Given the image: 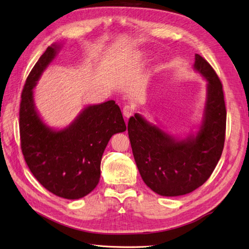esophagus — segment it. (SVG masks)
I'll return each instance as SVG.
<instances>
[{"label":"esophagus","mask_w":249,"mask_h":249,"mask_svg":"<svg viewBox=\"0 0 249 249\" xmlns=\"http://www.w3.org/2000/svg\"><path fill=\"white\" fill-rule=\"evenodd\" d=\"M122 113H123V116L125 118H129L130 116L133 115V108L129 106H125L122 109Z\"/></svg>","instance_id":"obj_1"}]
</instances>
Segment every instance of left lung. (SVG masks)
<instances>
[{"mask_svg": "<svg viewBox=\"0 0 249 249\" xmlns=\"http://www.w3.org/2000/svg\"><path fill=\"white\" fill-rule=\"evenodd\" d=\"M194 70L206 81V100L196 132L171 135L135 113L128 121L133 157L144 183L158 195L189 194L209 178L222 156L227 112L223 85L210 64L195 55Z\"/></svg>", "mask_w": 249, "mask_h": 249, "instance_id": "left-lung-1", "label": "left lung"}]
</instances>
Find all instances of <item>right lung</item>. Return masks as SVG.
<instances>
[{
    "mask_svg": "<svg viewBox=\"0 0 249 249\" xmlns=\"http://www.w3.org/2000/svg\"><path fill=\"white\" fill-rule=\"evenodd\" d=\"M61 46L58 43L49 46L26 79L19 130L24 160L36 180L54 195L75 200L95 189L106 146L114 134L126 130V125L114 100L86 106L61 129L43 121L35 104L34 89Z\"/></svg>",
    "mask_w": 249,
    "mask_h": 249,
    "instance_id": "add662e5",
    "label": "right lung"
}]
</instances>
